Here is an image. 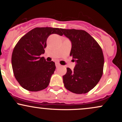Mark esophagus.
I'll return each instance as SVG.
<instances>
[{
    "label": "esophagus",
    "instance_id": "obj_1",
    "mask_svg": "<svg viewBox=\"0 0 122 122\" xmlns=\"http://www.w3.org/2000/svg\"><path fill=\"white\" fill-rule=\"evenodd\" d=\"M56 66L57 68H58V67H59L60 66V64H59V63L56 62Z\"/></svg>",
    "mask_w": 122,
    "mask_h": 122
}]
</instances>
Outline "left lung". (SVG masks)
I'll return each mask as SVG.
<instances>
[{"mask_svg": "<svg viewBox=\"0 0 122 122\" xmlns=\"http://www.w3.org/2000/svg\"><path fill=\"white\" fill-rule=\"evenodd\" d=\"M61 31L71 41L70 56L76 63L73 71L66 68V73L62 76L64 86L73 93H87L97 85L103 75L104 60L101 47L84 30Z\"/></svg>", "mask_w": 122, "mask_h": 122, "instance_id": "left-lung-1", "label": "left lung"}]
</instances>
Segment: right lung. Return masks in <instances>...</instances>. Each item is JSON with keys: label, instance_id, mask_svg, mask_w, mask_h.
Instances as JSON below:
<instances>
[{"label": "right lung", "instance_id": "obj_1", "mask_svg": "<svg viewBox=\"0 0 122 122\" xmlns=\"http://www.w3.org/2000/svg\"><path fill=\"white\" fill-rule=\"evenodd\" d=\"M61 29L36 27L23 36L12 51L11 63L15 79L22 87L29 91L45 89L56 69L55 63L47 62L44 54L46 41L50 34L62 36Z\"/></svg>", "mask_w": 122, "mask_h": 122}]
</instances>
